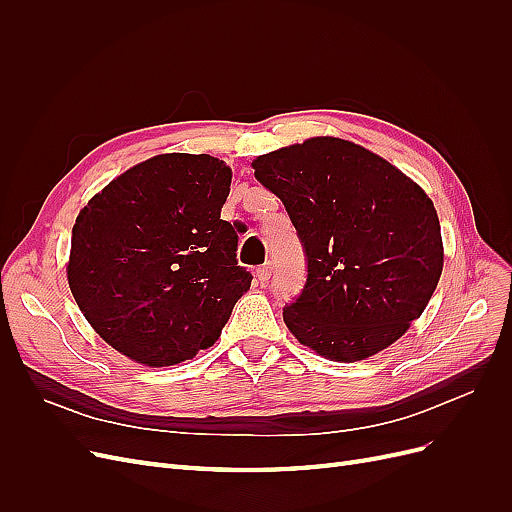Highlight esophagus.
Instances as JSON below:
<instances>
[{
	"mask_svg": "<svg viewBox=\"0 0 512 512\" xmlns=\"http://www.w3.org/2000/svg\"><path fill=\"white\" fill-rule=\"evenodd\" d=\"M271 271H273L271 262H265V265L258 267V269H256V277H258V282H260V284H267V282L271 280Z\"/></svg>",
	"mask_w": 512,
	"mask_h": 512,
	"instance_id": "1",
	"label": "esophagus"
}]
</instances>
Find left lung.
Segmentation results:
<instances>
[{"label":"left lung","mask_w":512,"mask_h":512,"mask_svg":"<svg viewBox=\"0 0 512 512\" xmlns=\"http://www.w3.org/2000/svg\"><path fill=\"white\" fill-rule=\"evenodd\" d=\"M252 166L284 203L307 262L301 294L284 307L290 333L342 363L397 342L442 275L431 198L376 153L333 136L265 153Z\"/></svg>","instance_id":"obj_1"}]
</instances>
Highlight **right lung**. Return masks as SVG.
<instances>
[{"instance_id": "add662e5", "label": "right lung", "mask_w": 512, "mask_h": 512, "mask_svg": "<svg viewBox=\"0 0 512 512\" xmlns=\"http://www.w3.org/2000/svg\"><path fill=\"white\" fill-rule=\"evenodd\" d=\"M230 168L207 153H162L89 200L72 228L68 284L121 354L168 367L218 342L252 284L237 230L220 220Z\"/></svg>"}]
</instances>
